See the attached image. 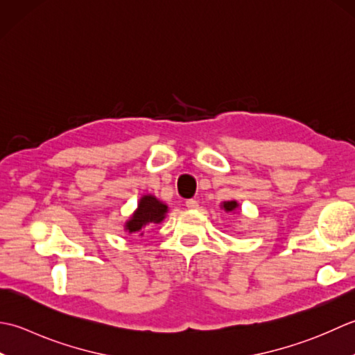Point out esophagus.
Here are the masks:
<instances>
[{
  "instance_id": "1",
  "label": "esophagus",
  "mask_w": 355,
  "mask_h": 355,
  "mask_svg": "<svg viewBox=\"0 0 355 355\" xmlns=\"http://www.w3.org/2000/svg\"><path fill=\"white\" fill-rule=\"evenodd\" d=\"M185 207H187L188 209H198V208H199V204H198V200L188 199V200L185 202Z\"/></svg>"
}]
</instances>
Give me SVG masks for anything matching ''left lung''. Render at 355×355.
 <instances>
[{
	"label": "left lung",
	"mask_w": 355,
	"mask_h": 355,
	"mask_svg": "<svg viewBox=\"0 0 355 355\" xmlns=\"http://www.w3.org/2000/svg\"><path fill=\"white\" fill-rule=\"evenodd\" d=\"M239 207V204L236 200H228V202H223L222 204V208L225 209L227 213H231V211H234V209Z\"/></svg>",
	"instance_id": "left-lung-1"
}]
</instances>
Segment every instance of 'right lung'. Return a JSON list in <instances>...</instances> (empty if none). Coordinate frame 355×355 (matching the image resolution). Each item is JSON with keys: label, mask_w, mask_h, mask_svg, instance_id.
<instances>
[{"label": "right lung", "mask_w": 355, "mask_h": 355, "mask_svg": "<svg viewBox=\"0 0 355 355\" xmlns=\"http://www.w3.org/2000/svg\"><path fill=\"white\" fill-rule=\"evenodd\" d=\"M168 211V207L156 199L153 194H144L137 202L136 211L125 222V231L132 233H141L142 228H146L151 223H161L165 219V214ZM144 233H141L142 236Z\"/></svg>", "instance_id": "obj_1"}]
</instances>
